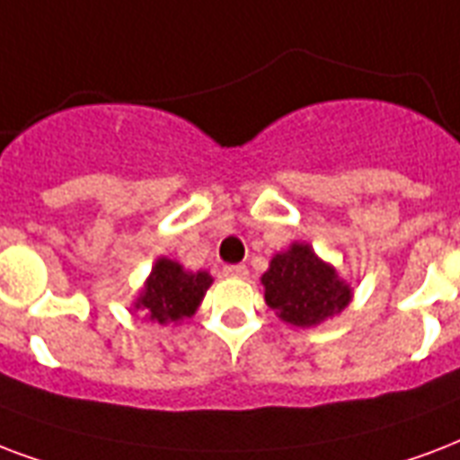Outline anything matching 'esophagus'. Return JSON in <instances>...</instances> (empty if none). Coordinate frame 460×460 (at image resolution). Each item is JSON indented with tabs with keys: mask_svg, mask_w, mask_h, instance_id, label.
<instances>
[{
	"mask_svg": "<svg viewBox=\"0 0 460 460\" xmlns=\"http://www.w3.org/2000/svg\"><path fill=\"white\" fill-rule=\"evenodd\" d=\"M224 275H226V277H245V275H248V268H245V265H226V268H224Z\"/></svg>",
	"mask_w": 460,
	"mask_h": 460,
	"instance_id": "1",
	"label": "esophagus"
}]
</instances>
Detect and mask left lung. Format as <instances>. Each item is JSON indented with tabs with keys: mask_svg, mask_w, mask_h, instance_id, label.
Returning a JSON list of instances; mask_svg holds the SVG:
<instances>
[{
	"mask_svg": "<svg viewBox=\"0 0 460 460\" xmlns=\"http://www.w3.org/2000/svg\"><path fill=\"white\" fill-rule=\"evenodd\" d=\"M262 285L268 306L282 321L301 328L340 314L352 296L338 272L318 261L306 243H294L287 253L275 255Z\"/></svg>",
	"mask_w": 460,
	"mask_h": 460,
	"instance_id": "left-lung-1",
	"label": "left lung"
}]
</instances>
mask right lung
<instances>
[{
  "label": "right lung",
  "mask_w": 460,
  "mask_h": 460,
  "mask_svg": "<svg viewBox=\"0 0 460 460\" xmlns=\"http://www.w3.org/2000/svg\"><path fill=\"white\" fill-rule=\"evenodd\" d=\"M212 277L207 272H185L178 262L161 258L146 282L137 308H145L146 315L159 323H178L198 311Z\"/></svg>",
  "instance_id": "right-lung-1"
}]
</instances>
